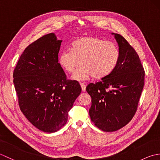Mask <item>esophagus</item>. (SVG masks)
<instances>
[{"mask_svg": "<svg viewBox=\"0 0 160 160\" xmlns=\"http://www.w3.org/2000/svg\"><path fill=\"white\" fill-rule=\"evenodd\" d=\"M80 86L81 88H82V91H86V85L84 83H80Z\"/></svg>", "mask_w": 160, "mask_h": 160, "instance_id": "34e87169", "label": "esophagus"}]
</instances>
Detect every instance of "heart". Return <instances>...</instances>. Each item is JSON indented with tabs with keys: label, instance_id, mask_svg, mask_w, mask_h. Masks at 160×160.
I'll return each instance as SVG.
<instances>
[{
	"label": "heart",
	"instance_id": "heart-1",
	"mask_svg": "<svg viewBox=\"0 0 160 160\" xmlns=\"http://www.w3.org/2000/svg\"><path fill=\"white\" fill-rule=\"evenodd\" d=\"M120 52L116 44L94 37H83L71 44V50L65 49L60 53L59 64L76 81H84L91 77L102 78L109 75L117 67ZM80 62H79V61Z\"/></svg>",
	"mask_w": 160,
	"mask_h": 160
}]
</instances>
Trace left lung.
<instances>
[{
  "mask_svg": "<svg viewBox=\"0 0 160 160\" xmlns=\"http://www.w3.org/2000/svg\"><path fill=\"white\" fill-rule=\"evenodd\" d=\"M114 36L120 52L115 69L100 82L88 84L91 97L89 115L101 130L113 132L124 127L136 112L144 84V71L135 49L123 36Z\"/></svg>",
  "mask_w": 160,
  "mask_h": 160,
  "instance_id": "obj_1",
  "label": "left lung"
}]
</instances>
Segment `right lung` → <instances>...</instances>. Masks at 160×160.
I'll return each instance as SVG.
<instances>
[{"label":"right lung","mask_w":160,"mask_h":160,"mask_svg":"<svg viewBox=\"0 0 160 160\" xmlns=\"http://www.w3.org/2000/svg\"><path fill=\"white\" fill-rule=\"evenodd\" d=\"M62 41L53 33L36 40L24 50L13 74L20 110L46 132L67 123L68 112L82 90L77 81L66 79L58 62Z\"/></svg>","instance_id":"right-lung-1"}]
</instances>
